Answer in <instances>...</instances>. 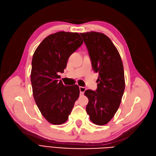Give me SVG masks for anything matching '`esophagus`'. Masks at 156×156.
I'll return each instance as SVG.
<instances>
[{
	"instance_id": "34e87169",
	"label": "esophagus",
	"mask_w": 156,
	"mask_h": 156,
	"mask_svg": "<svg viewBox=\"0 0 156 156\" xmlns=\"http://www.w3.org/2000/svg\"><path fill=\"white\" fill-rule=\"evenodd\" d=\"M79 90H80V93H81V95H83L84 92H85L87 88L85 87H79Z\"/></svg>"
}]
</instances>
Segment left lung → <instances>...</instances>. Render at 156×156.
<instances>
[{
    "mask_svg": "<svg viewBox=\"0 0 156 156\" xmlns=\"http://www.w3.org/2000/svg\"><path fill=\"white\" fill-rule=\"evenodd\" d=\"M88 51L92 66L98 73L96 91L87 90V114L94 124H107L119 108L125 89L124 72L120 55L111 39L103 33H81Z\"/></svg>",
    "mask_w": 156,
    "mask_h": 156,
    "instance_id": "obj_1",
    "label": "left lung"
}]
</instances>
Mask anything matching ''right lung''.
<instances>
[{"label": "right lung", "instance_id": "add662e5", "mask_svg": "<svg viewBox=\"0 0 156 156\" xmlns=\"http://www.w3.org/2000/svg\"><path fill=\"white\" fill-rule=\"evenodd\" d=\"M83 43L77 32H58L47 36L33 55L30 81L32 93L41 115L54 125L67 121L79 87L64 86L59 73L66 68L70 55Z\"/></svg>", "mask_w": 156, "mask_h": 156}]
</instances>
